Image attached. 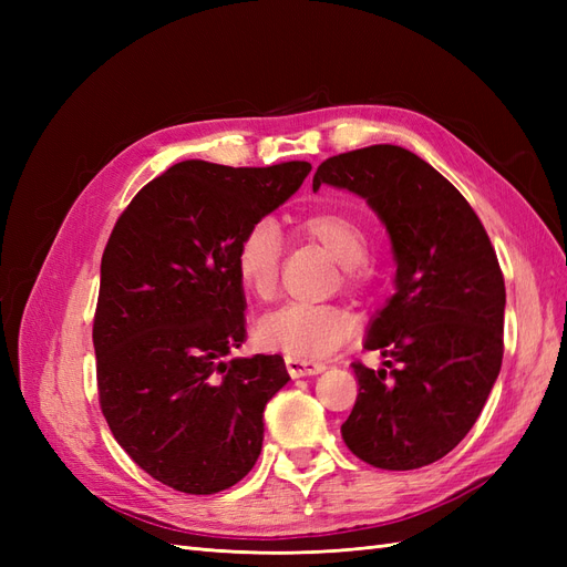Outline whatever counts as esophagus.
<instances>
[{
  "instance_id": "obj_1",
  "label": "esophagus",
  "mask_w": 567,
  "mask_h": 567,
  "mask_svg": "<svg viewBox=\"0 0 567 567\" xmlns=\"http://www.w3.org/2000/svg\"><path fill=\"white\" fill-rule=\"evenodd\" d=\"M286 369L293 379H302V375H317L326 367L321 362H310V359H300V357H286Z\"/></svg>"
}]
</instances>
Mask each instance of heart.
<instances>
[{"mask_svg": "<svg viewBox=\"0 0 567 567\" xmlns=\"http://www.w3.org/2000/svg\"><path fill=\"white\" fill-rule=\"evenodd\" d=\"M300 229L315 238L333 260L342 265V281L362 288L371 281V267L364 260L369 238L354 217L338 210H321L300 219ZM281 265V236L274 221L260 219L246 229L236 246L238 279L257 298H269L277 290ZM352 331L348 312L331 305L288 302L257 321V342L265 350L288 357L319 359L338 350Z\"/></svg>", "mask_w": 567, "mask_h": 567, "instance_id": "1", "label": "heart"}]
</instances>
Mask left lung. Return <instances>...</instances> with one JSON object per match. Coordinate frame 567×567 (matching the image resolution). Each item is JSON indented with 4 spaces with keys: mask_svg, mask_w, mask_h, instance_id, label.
Wrapping results in <instances>:
<instances>
[{
    "mask_svg": "<svg viewBox=\"0 0 567 567\" xmlns=\"http://www.w3.org/2000/svg\"><path fill=\"white\" fill-rule=\"evenodd\" d=\"M362 196L390 234L394 296L364 340L381 369L354 362V456L385 471L427 466L468 435L504 357V274L475 210L416 153L375 144L317 167L312 186Z\"/></svg>",
    "mask_w": 567,
    "mask_h": 567,
    "instance_id": "obj_1",
    "label": "left lung"
}]
</instances>
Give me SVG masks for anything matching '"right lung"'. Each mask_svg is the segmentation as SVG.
Segmentation results:
<instances>
[{"mask_svg": "<svg viewBox=\"0 0 567 567\" xmlns=\"http://www.w3.org/2000/svg\"><path fill=\"white\" fill-rule=\"evenodd\" d=\"M312 165L177 163L117 217L101 257L94 352L101 411L136 466L186 494L246 477L262 411L290 375L246 340L236 246L293 196Z\"/></svg>", "mask_w": 567, "mask_h": 567, "instance_id": "right-lung-1", "label": "right lung"}]
</instances>
